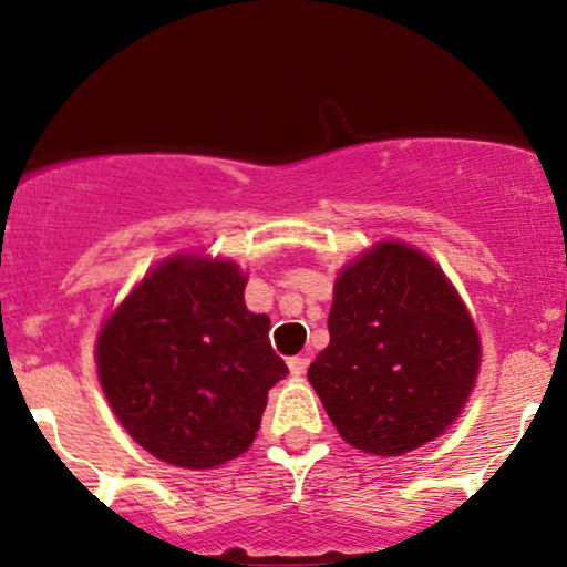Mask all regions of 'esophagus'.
I'll list each match as a JSON object with an SVG mask.
<instances>
[{
	"label": "esophagus",
	"mask_w": 567,
	"mask_h": 567,
	"mask_svg": "<svg viewBox=\"0 0 567 567\" xmlns=\"http://www.w3.org/2000/svg\"><path fill=\"white\" fill-rule=\"evenodd\" d=\"M288 368H290V373L296 375H303L306 373V368H309V357H303V354H298V357H290L288 360Z\"/></svg>",
	"instance_id": "1"
}]
</instances>
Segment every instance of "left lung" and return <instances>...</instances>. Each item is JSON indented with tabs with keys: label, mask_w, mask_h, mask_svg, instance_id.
I'll list each match as a JSON object with an SVG mask.
<instances>
[{
	"label": "left lung",
	"mask_w": 567,
	"mask_h": 567,
	"mask_svg": "<svg viewBox=\"0 0 567 567\" xmlns=\"http://www.w3.org/2000/svg\"><path fill=\"white\" fill-rule=\"evenodd\" d=\"M330 343L309 381L349 445L402 455L453 424L480 368V336L432 258L381 243L341 271Z\"/></svg>",
	"instance_id": "left-lung-1"
}]
</instances>
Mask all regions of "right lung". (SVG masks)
Returning a JSON list of instances; mask_svg holds the SVG:
<instances>
[{
	"instance_id": "right-lung-1",
	"label": "right lung",
	"mask_w": 567,
	"mask_h": 567,
	"mask_svg": "<svg viewBox=\"0 0 567 567\" xmlns=\"http://www.w3.org/2000/svg\"><path fill=\"white\" fill-rule=\"evenodd\" d=\"M231 261L178 256L152 271L97 336V379L127 434L184 470H210L256 440L266 394L288 375L269 317L245 306Z\"/></svg>"
}]
</instances>
